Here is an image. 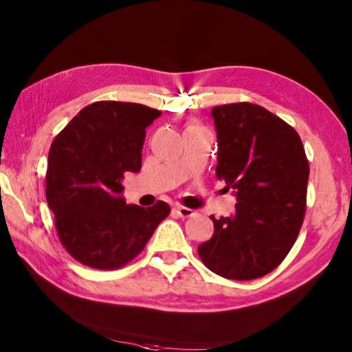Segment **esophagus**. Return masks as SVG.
I'll return each instance as SVG.
<instances>
[{
  "mask_svg": "<svg viewBox=\"0 0 352 352\" xmlns=\"http://www.w3.org/2000/svg\"><path fill=\"white\" fill-rule=\"evenodd\" d=\"M174 212L180 216V218H190V216L195 214V212L192 210L189 207H183V206H175Z\"/></svg>",
  "mask_w": 352,
  "mask_h": 352,
  "instance_id": "1",
  "label": "esophagus"
}]
</instances>
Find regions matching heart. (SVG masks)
Segmentation results:
<instances>
[{
  "instance_id": "obj_1",
  "label": "heart",
  "mask_w": 352,
  "mask_h": 352,
  "mask_svg": "<svg viewBox=\"0 0 352 352\" xmlns=\"http://www.w3.org/2000/svg\"><path fill=\"white\" fill-rule=\"evenodd\" d=\"M186 130H206V126H203L198 122H190Z\"/></svg>"
}]
</instances>
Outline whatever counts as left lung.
Returning <instances> with one entry per match:
<instances>
[{
    "label": "left lung",
    "instance_id": "obj_1",
    "mask_svg": "<svg viewBox=\"0 0 352 352\" xmlns=\"http://www.w3.org/2000/svg\"><path fill=\"white\" fill-rule=\"evenodd\" d=\"M218 131L216 178L234 189L236 212L214 219L203 263L223 278L250 281L286 258L302 227L310 166L300 134L252 102L212 110Z\"/></svg>",
    "mask_w": 352,
    "mask_h": 352
}]
</instances>
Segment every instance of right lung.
Wrapping results in <instances>:
<instances>
[{
  "label": "right lung",
  "mask_w": 352,
  "mask_h": 352,
  "mask_svg": "<svg viewBox=\"0 0 352 352\" xmlns=\"http://www.w3.org/2000/svg\"><path fill=\"white\" fill-rule=\"evenodd\" d=\"M162 115L144 104L96 101L52 140L47 201L58 241L81 265L113 271L144 251L170 213L164 201L129 206L119 195L125 172H139L145 129Z\"/></svg>",
  "instance_id": "obj_1"
}]
</instances>
